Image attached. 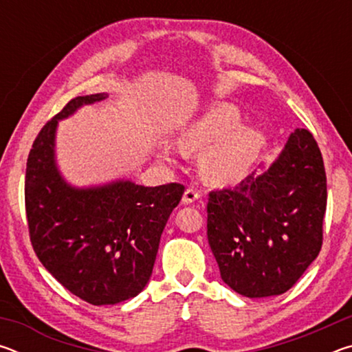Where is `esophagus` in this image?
I'll use <instances>...</instances> for the list:
<instances>
[{
	"instance_id": "1",
	"label": "esophagus",
	"mask_w": 352,
	"mask_h": 352,
	"mask_svg": "<svg viewBox=\"0 0 352 352\" xmlns=\"http://www.w3.org/2000/svg\"><path fill=\"white\" fill-rule=\"evenodd\" d=\"M199 199H200V192H199L197 189L188 188L186 190H184V194H183V204L190 205V204H194V201L199 200Z\"/></svg>"
}]
</instances>
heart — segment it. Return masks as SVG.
<instances>
[{
    "label": "heart",
    "mask_w": 352,
    "mask_h": 352,
    "mask_svg": "<svg viewBox=\"0 0 352 352\" xmlns=\"http://www.w3.org/2000/svg\"><path fill=\"white\" fill-rule=\"evenodd\" d=\"M241 115L233 105H219L194 121L178 138L184 153H205L204 169L214 183H236L253 168L262 148V135L239 127Z\"/></svg>",
    "instance_id": "heart-1"
}]
</instances>
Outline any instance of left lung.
<instances>
[{
	"label": "left lung",
	"mask_w": 352,
	"mask_h": 352,
	"mask_svg": "<svg viewBox=\"0 0 352 352\" xmlns=\"http://www.w3.org/2000/svg\"><path fill=\"white\" fill-rule=\"evenodd\" d=\"M326 199L323 157L306 129L270 166L210 192L208 242L223 283L248 298L287 292L320 253Z\"/></svg>",
	"instance_id": "left-lung-1"
}]
</instances>
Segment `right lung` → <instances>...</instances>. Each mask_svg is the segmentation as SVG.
<instances>
[{"instance_id":"add662e5","label":"right lung","mask_w":352,"mask_h":352,"mask_svg":"<svg viewBox=\"0 0 352 352\" xmlns=\"http://www.w3.org/2000/svg\"><path fill=\"white\" fill-rule=\"evenodd\" d=\"M107 96L71 99L40 130L25 183L35 254L65 289L93 306L118 305L146 287L164 226L184 192L178 183L148 188L113 180L77 188L65 180L56 160L58 121Z\"/></svg>"}]
</instances>
